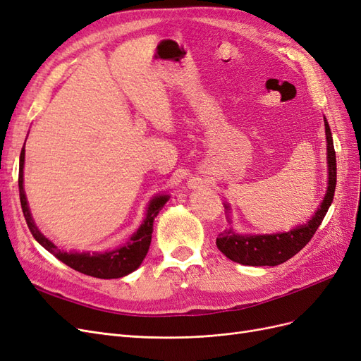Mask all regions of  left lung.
<instances>
[{"instance_id": "1", "label": "left lung", "mask_w": 361, "mask_h": 361, "mask_svg": "<svg viewBox=\"0 0 361 361\" xmlns=\"http://www.w3.org/2000/svg\"><path fill=\"white\" fill-rule=\"evenodd\" d=\"M324 123L326 135V161H329V188H326V194L318 211L307 223L285 233L239 235L233 228L224 231L216 238V247L226 257L250 267H276L293 257L305 247V244H309L331 206L336 190V152L326 118H324ZM226 209L231 211L228 204H226Z\"/></svg>"}]
</instances>
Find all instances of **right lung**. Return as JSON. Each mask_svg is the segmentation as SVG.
<instances>
[{
	"label": "right lung",
	"mask_w": 361,
	"mask_h": 361,
	"mask_svg": "<svg viewBox=\"0 0 361 361\" xmlns=\"http://www.w3.org/2000/svg\"><path fill=\"white\" fill-rule=\"evenodd\" d=\"M24 161H25V145L20 150L19 158V197L20 206H23V212L25 216L27 226L30 228L31 235L35 236L36 241L47 248L51 255L56 256L63 264L73 268L75 271L82 272L85 276H92L97 279H120L123 276L130 274L135 271L143 259L146 257L150 241H152V232H154V220L159 214L170 199V195H155L150 200L147 206V212L143 224L138 227V231L130 236L129 241L123 245L118 247L113 251H105V253H66V251L59 250L57 245H54L49 239L43 235L37 226L32 220L28 202L24 191Z\"/></svg>",
	"instance_id": "add662e5"
}]
</instances>
